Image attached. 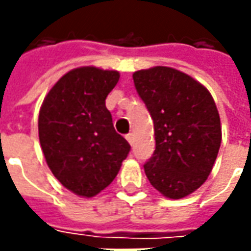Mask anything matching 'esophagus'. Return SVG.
<instances>
[{"mask_svg":"<svg viewBox=\"0 0 251 251\" xmlns=\"http://www.w3.org/2000/svg\"><path fill=\"white\" fill-rule=\"evenodd\" d=\"M126 138H127V141H128V142H130L131 145H132V144H134V135H132V134H127V135H126Z\"/></svg>","mask_w":251,"mask_h":251,"instance_id":"34e87169","label":"esophagus"}]
</instances>
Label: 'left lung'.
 I'll return each instance as SVG.
<instances>
[{
  "mask_svg": "<svg viewBox=\"0 0 251 251\" xmlns=\"http://www.w3.org/2000/svg\"><path fill=\"white\" fill-rule=\"evenodd\" d=\"M132 79L156 141L145 175L165 197H186L201 187L217 159L222 140L217 104L205 86L170 67L141 70Z\"/></svg>",
  "mask_w": 251,
  "mask_h": 251,
  "instance_id": "1",
  "label": "left lung"
}]
</instances>
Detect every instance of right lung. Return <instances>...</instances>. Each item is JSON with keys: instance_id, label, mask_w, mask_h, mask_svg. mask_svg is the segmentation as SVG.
Returning <instances> with one entry per match:
<instances>
[{"instance_id": "right-lung-1", "label": "right lung", "mask_w": 251, "mask_h": 251, "mask_svg": "<svg viewBox=\"0 0 251 251\" xmlns=\"http://www.w3.org/2000/svg\"><path fill=\"white\" fill-rule=\"evenodd\" d=\"M119 78L117 71L75 68L57 81L40 107L39 140L46 162L76 196L91 198L107 187L131 150L106 109Z\"/></svg>"}]
</instances>
